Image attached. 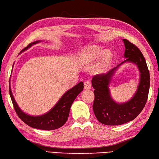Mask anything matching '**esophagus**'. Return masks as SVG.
Masks as SVG:
<instances>
[{
    "label": "esophagus",
    "mask_w": 159,
    "mask_h": 159,
    "mask_svg": "<svg viewBox=\"0 0 159 159\" xmlns=\"http://www.w3.org/2000/svg\"><path fill=\"white\" fill-rule=\"evenodd\" d=\"M84 87L85 89H91V84L90 81H89V80H87V81H85L84 83Z\"/></svg>",
    "instance_id": "esophagus-1"
}]
</instances>
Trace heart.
<instances>
[{"label":"heart","mask_w":159,"mask_h":159,"mask_svg":"<svg viewBox=\"0 0 159 159\" xmlns=\"http://www.w3.org/2000/svg\"><path fill=\"white\" fill-rule=\"evenodd\" d=\"M102 50L98 46H92L87 49L84 52V54L82 56V60L84 63H90L93 62L94 60H96L97 57L100 54H102ZM110 54L108 52H105L102 55V57L99 62L97 63L96 67L95 68V71L96 72H101L104 71L107 68L110 62Z\"/></svg>","instance_id":"heart-1"}]
</instances>
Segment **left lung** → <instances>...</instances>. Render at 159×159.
Segmentation results:
<instances>
[{
    "instance_id": "1",
    "label": "left lung",
    "mask_w": 159,
    "mask_h": 159,
    "mask_svg": "<svg viewBox=\"0 0 159 159\" xmlns=\"http://www.w3.org/2000/svg\"><path fill=\"white\" fill-rule=\"evenodd\" d=\"M125 44L124 57L126 61L136 64L141 72V80L138 90L130 101L124 104H116L111 98L109 84L112 75L117 67L107 73L94 75L91 80L95 98L93 110L96 119L101 123L107 126H116L126 124L135 119L145 105L148 98L150 77L149 69L143 54L134 44L126 39L123 40Z\"/></svg>"
}]
</instances>
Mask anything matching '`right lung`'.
I'll use <instances>...</instances> for the list:
<instances>
[{"mask_svg":"<svg viewBox=\"0 0 159 159\" xmlns=\"http://www.w3.org/2000/svg\"><path fill=\"white\" fill-rule=\"evenodd\" d=\"M38 43H39V41L33 42L29 44L26 47L22 49L21 52L29 48L32 44H35ZM83 89H84V83L80 82L64 93L55 106L49 112L45 115L38 116L28 115L22 112L20 108L18 107L15 100L14 99L10 87L9 88V92L15 112L21 121L34 129L51 130L57 129L65 124L66 121L68 120L70 110L72 102L76 98L78 94L83 90Z\"/></svg>","mask_w":159,"mask_h":159,"instance_id":"1","label":"right lung"}]
</instances>
